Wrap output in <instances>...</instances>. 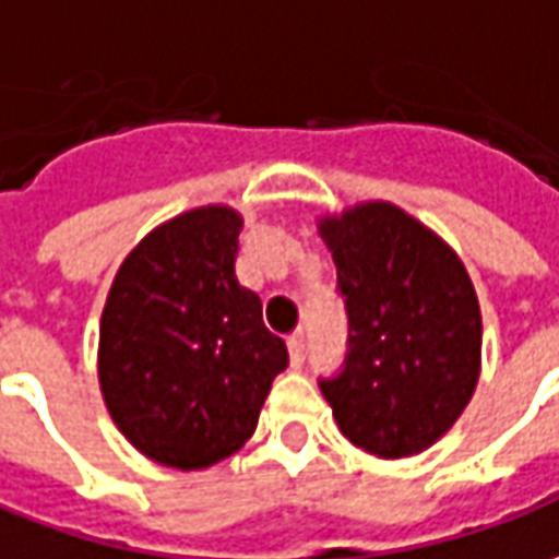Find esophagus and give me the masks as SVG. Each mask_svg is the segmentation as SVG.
Instances as JSON below:
<instances>
[{"label":"esophagus","mask_w":559,"mask_h":559,"mask_svg":"<svg viewBox=\"0 0 559 559\" xmlns=\"http://www.w3.org/2000/svg\"><path fill=\"white\" fill-rule=\"evenodd\" d=\"M287 350H290L293 366H302V360H306V338H302V333H293L287 338Z\"/></svg>","instance_id":"1"}]
</instances>
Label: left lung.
<instances>
[{"label": "left lung", "instance_id": "1", "mask_svg": "<svg viewBox=\"0 0 559 559\" xmlns=\"http://www.w3.org/2000/svg\"><path fill=\"white\" fill-rule=\"evenodd\" d=\"M347 308V357L320 393L347 442L396 460L427 451L481 374V308L463 260L393 202L318 221Z\"/></svg>", "mask_w": 559, "mask_h": 559}]
</instances>
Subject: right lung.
Returning <instances> with one entry per match:
<instances>
[{"mask_svg":"<svg viewBox=\"0 0 559 559\" xmlns=\"http://www.w3.org/2000/svg\"><path fill=\"white\" fill-rule=\"evenodd\" d=\"M241 214L202 205L120 263L99 323V388L127 442L171 469H209L248 442L287 345L236 278Z\"/></svg>","mask_w":559,"mask_h":559,"instance_id":"1","label":"right lung"}]
</instances>
